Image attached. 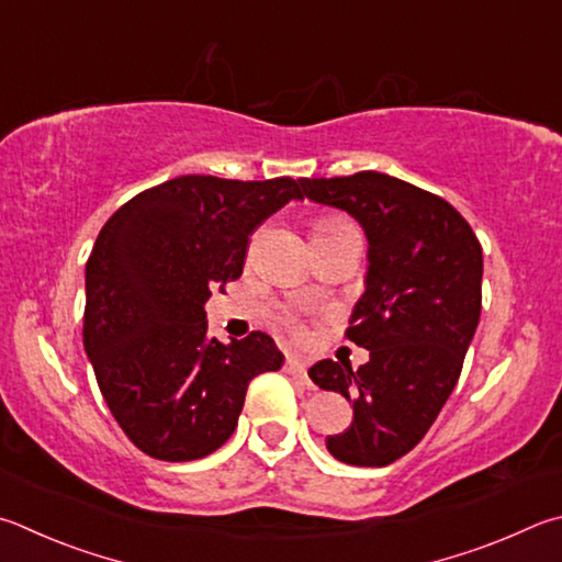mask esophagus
<instances>
[{
	"label": "esophagus",
	"mask_w": 562,
	"mask_h": 562,
	"mask_svg": "<svg viewBox=\"0 0 562 562\" xmlns=\"http://www.w3.org/2000/svg\"><path fill=\"white\" fill-rule=\"evenodd\" d=\"M284 371L290 375H297V379H307V363H304L300 356H288V363H284Z\"/></svg>",
	"instance_id": "esophagus-1"
}]
</instances>
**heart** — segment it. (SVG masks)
I'll return each mask as SVG.
<instances>
[{
  "label": "heart",
  "instance_id": "obj_1",
  "mask_svg": "<svg viewBox=\"0 0 562 562\" xmlns=\"http://www.w3.org/2000/svg\"><path fill=\"white\" fill-rule=\"evenodd\" d=\"M339 226H349V221L344 218H322L316 223V231H331V228H339Z\"/></svg>",
  "mask_w": 562,
  "mask_h": 562
}]
</instances>
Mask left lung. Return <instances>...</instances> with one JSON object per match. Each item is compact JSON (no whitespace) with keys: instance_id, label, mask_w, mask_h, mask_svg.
<instances>
[{"instance_id":"left-lung-1","label":"left lung","mask_w":562,"mask_h":562,"mask_svg":"<svg viewBox=\"0 0 562 562\" xmlns=\"http://www.w3.org/2000/svg\"><path fill=\"white\" fill-rule=\"evenodd\" d=\"M300 183L310 201L359 221L369 243L346 331L369 361L310 369L316 385L353 405V423L326 437V450L344 464L387 467L423 440L462 373L482 314V246L445 199L391 175Z\"/></svg>"}]
</instances>
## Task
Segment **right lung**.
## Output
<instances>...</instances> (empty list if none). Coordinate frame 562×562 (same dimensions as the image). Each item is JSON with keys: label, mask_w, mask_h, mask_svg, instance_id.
<instances>
[{"label": "right lung", "mask_w": 562, "mask_h": 562, "mask_svg": "<svg viewBox=\"0 0 562 562\" xmlns=\"http://www.w3.org/2000/svg\"><path fill=\"white\" fill-rule=\"evenodd\" d=\"M290 177H177L112 213L86 265L83 346L112 417L142 452L201 459L228 440L258 373L282 369L268 334L221 344L203 304L243 274L248 236L284 203Z\"/></svg>", "instance_id": "obj_1"}]
</instances>
